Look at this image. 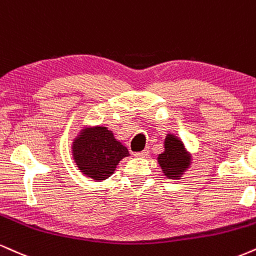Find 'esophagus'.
Returning <instances> with one entry per match:
<instances>
[{"label":"esophagus","instance_id":"1","mask_svg":"<svg viewBox=\"0 0 256 256\" xmlns=\"http://www.w3.org/2000/svg\"><path fill=\"white\" fill-rule=\"evenodd\" d=\"M148 150H143V152H134V155L136 156V158H146V156L148 155Z\"/></svg>","mask_w":256,"mask_h":256}]
</instances>
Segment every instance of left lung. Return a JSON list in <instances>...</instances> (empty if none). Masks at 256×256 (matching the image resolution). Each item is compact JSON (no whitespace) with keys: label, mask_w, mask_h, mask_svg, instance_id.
Segmentation results:
<instances>
[{"label":"left lung","mask_w":256,"mask_h":256,"mask_svg":"<svg viewBox=\"0 0 256 256\" xmlns=\"http://www.w3.org/2000/svg\"><path fill=\"white\" fill-rule=\"evenodd\" d=\"M164 152L160 154L158 162L164 176L172 180H178L190 168L192 156L187 152L180 138L168 134L164 138Z\"/></svg>","instance_id":"8db88e82"}]
</instances>
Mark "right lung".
<instances>
[{"mask_svg":"<svg viewBox=\"0 0 256 256\" xmlns=\"http://www.w3.org/2000/svg\"><path fill=\"white\" fill-rule=\"evenodd\" d=\"M72 158L80 172L95 181H104L114 173L116 166L130 156L106 126H84L74 138Z\"/></svg>","mask_w":256,"mask_h":256,"instance_id":"add662e5","label":"right lung"}]
</instances>
